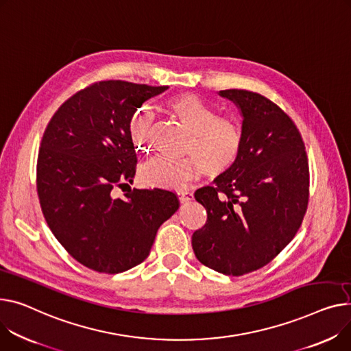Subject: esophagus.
Listing matches in <instances>:
<instances>
[{
    "label": "esophagus",
    "mask_w": 351,
    "mask_h": 351,
    "mask_svg": "<svg viewBox=\"0 0 351 351\" xmlns=\"http://www.w3.org/2000/svg\"><path fill=\"white\" fill-rule=\"evenodd\" d=\"M178 197L182 203H186V202H191L193 199V193L189 191H178Z\"/></svg>",
    "instance_id": "34e87169"
}]
</instances>
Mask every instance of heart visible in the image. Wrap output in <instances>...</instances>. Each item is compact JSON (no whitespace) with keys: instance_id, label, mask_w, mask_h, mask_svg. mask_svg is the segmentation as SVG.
I'll return each instance as SVG.
<instances>
[{"instance_id":"b5f03b06","label":"heart","mask_w":351,"mask_h":351,"mask_svg":"<svg viewBox=\"0 0 351 351\" xmlns=\"http://www.w3.org/2000/svg\"><path fill=\"white\" fill-rule=\"evenodd\" d=\"M165 110L189 132L182 159L155 158L141 168V179L155 188H182L204 175L219 179L234 168L244 151L245 127L240 117L224 114L192 93H180L165 101ZM152 119L136 111L130 121V134L139 151L149 152Z\"/></svg>"}]
</instances>
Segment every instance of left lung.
<instances>
[{"mask_svg":"<svg viewBox=\"0 0 351 351\" xmlns=\"http://www.w3.org/2000/svg\"><path fill=\"white\" fill-rule=\"evenodd\" d=\"M220 95L241 108L245 145L234 168L196 191L207 220L192 245L203 265L240 276L269 264L295 237L309 202V163L296 124L278 104L250 90Z\"/></svg>","mask_w":351,"mask_h":351,"instance_id":"1","label":"left lung"}]
</instances>
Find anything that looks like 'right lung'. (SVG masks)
Segmentation results:
<instances>
[{
	"label": "right lung",
	"mask_w": 351,
	"mask_h": 351,
	"mask_svg": "<svg viewBox=\"0 0 351 351\" xmlns=\"http://www.w3.org/2000/svg\"><path fill=\"white\" fill-rule=\"evenodd\" d=\"M167 88L91 83L69 97L45 128L36 162L43 217L63 248L96 272L119 274L141 264L158 228L179 207L176 193L158 188H130L124 199L114 197L136 171L131 117Z\"/></svg>",
	"instance_id": "right-lung-1"
}]
</instances>
